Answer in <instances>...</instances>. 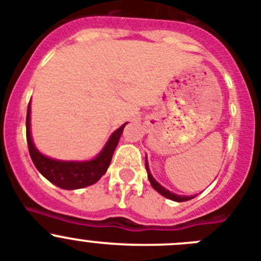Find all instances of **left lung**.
<instances>
[{
	"label": "left lung",
	"mask_w": 261,
	"mask_h": 261,
	"mask_svg": "<svg viewBox=\"0 0 261 261\" xmlns=\"http://www.w3.org/2000/svg\"><path fill=\"white\" fill-rule=\"evenodd\" d=\"M145 169H147L148 179H149V182H151L152 187H153V189L156 190L157 192H160V194L163 195V196H165V198L170 199V200H174V201H187V200H191L192 198H195V196H183V195L173 194V192H170V191H169V190H166L165 187L161 186V185H160L159 182H156V179H154V178L152 177L151 171H149V168H148L147 157H145Z\"/></svg>",
	"instance_id": "left-lung-1"
}]
</instances>
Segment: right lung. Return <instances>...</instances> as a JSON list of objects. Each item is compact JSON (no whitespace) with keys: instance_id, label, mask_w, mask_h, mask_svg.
Listing matches in <instances>:
<instances>
[{"instance_id":"add662e5","label":"right lung","mask_w":261,"mask_h":261,"mask_svg":"<svg viewBox=\"0 0 261 261\" xmlns=\"http://www.w3.org/2000/svg\"><path fill=\"white\" fill-rule=\"evenodd\" d=\"M30 104L27 108V118H25V128H27V144L30 156L34 161L37 170L56 186L65 190H75L82 187L91 186L97 182L101 175L107 173L108 166L110 165L113 152L116 149L118 140L122 135L125 125H122L113 135L110 136L109 142L104 147L100 154L91 161L83 163H74V161H57L43 156L36 149L32 142L31 133H30Z\"/></svg>"}]
</instances>
